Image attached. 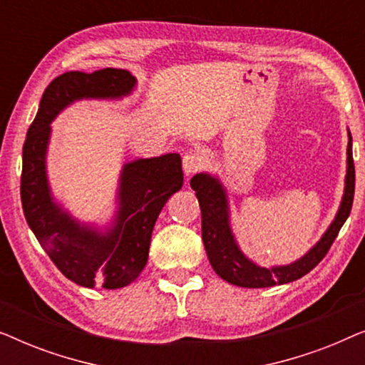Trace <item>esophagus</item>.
Listing matches in <instances>:
<instances>
[{"label": "esophagus", "instance_id": "esophagus-1", "mask_svg": "<svg viewBox=\"0 0 365 365\" xmlns=\"http://www.w3.org/2000/svg\"><path fill=\"white\" fill-rule=\"evenodd\" d=\"M202 164H204L202 158L199 156L197 153L189 151V153L184 154V158H182V171H184V174H186V176H191V174L197 173L199 169L202 168Z\"/></svg>", "mask_w": 365, "mask_h": 365}]
</instances>
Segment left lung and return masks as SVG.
I'll list each match as a JSON object with an SVG mask.
<instances>
[{"label": "left lung", "mask_w": 365, "mask_h": 365, "mask_svg": "<svg viewBox=\"0 0 365 365\" xmlns=\"http://www.w3.org/2000/svg\"><path fill=\"white\" fill-rule=\"evenodd\" d=\"M347 138V171L344 179V194L336 216L322 237L302 257L284 266L262 267L249 259L239 247L237 239L232 232L231 206H229L227 189L221 178L211 173H199L192 176L191 187L196 191L201 207L202 242L209 262L219 277L239 287H272L297 281L322 261L352 209L356 171H354L352 159V136L349 129Z\"/></svg>", "instance_id": "obj_1"}]
</instances>
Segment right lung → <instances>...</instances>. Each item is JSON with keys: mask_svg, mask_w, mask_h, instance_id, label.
<instances>
[{"mask_svg": "<svg viewBox=\"0 0 365 365\" xmlns=\"http://www.w3.org/2000/svg\"><path fill=\"white\" fill-rule=\"evenodd\" d=\"M136 86L138 79L128 69L61 74L44 91L23 146L21 202L28 226L59 271L83 287L119 289L139 277L159 212L182 187L181 156L169 153L124 163L116 211L108 224L98 226L79 221L54 197L46 164L51 123L74 103L121 101Z\"/></svg>", "mask_w": 365, "mask_h": 365, "instance_id": "right-lung-1", "label": "right lung"}]
</instances>
